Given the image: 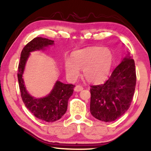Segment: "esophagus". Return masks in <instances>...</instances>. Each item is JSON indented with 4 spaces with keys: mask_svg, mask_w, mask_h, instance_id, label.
<instances>
[{
    "mask_svg": "<svg viewBox=\"0 0 151 151\" xmlns=\"http://www.w3.org/2000/svg\"><path fill=\"white\" fill-rule=\"evenodd\" d=\"M82 90H83V87L80 85H76L75 86V88H74V91L76 92L80 91H82Z\"/></svg>",
    "mask_w": 151,
    "mask_h": 151,
    "instance_id": "34e87169",
    "label": "esophagus"
}]
</instances>
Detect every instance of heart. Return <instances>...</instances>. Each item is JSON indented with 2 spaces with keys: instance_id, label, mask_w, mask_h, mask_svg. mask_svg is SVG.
Returning a JSON list of instances; mask_svg holds the SVG:
<instances>
[{
  "instance_id": "1",
  "label": "heart",
  "mask_w": 151,
  "mask_h": 151,
  "mask_svg": "<svg viewBox=\"0 0 151 151\" xmlns=\"http://www.w3.org/2000/svg\"><path fill=\"white\" fill-rule=\"evenodd\" d=\"M113 56L107 48L91 47L73 53L65 62L67 76L75 80L83 69V76L90 83H98L106 79L112 67Z\"/></svg>"
}]
</instances>
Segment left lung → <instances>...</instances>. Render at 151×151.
I'll return each instance as SVG.
<instances>
[{
    "label": "left lung",
    "mask_w": 151,
    "mask_h": 151,
    "mask_svg": "<svg viewBox=\"0 0 151 151\" xmlns=\"http://www.w3.org/2000/svg\"><path fill=\"white\" fill-rule=\"evenodd\" d=\"M135 85V61L128 53L104 84L91 86V115L106 122L118 119L131 106Z\"/></svg>",
    "instance_id": "1"
}]
</instances>
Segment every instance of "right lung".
<instances>
[{"instance_id":"add662e5","label":"right lung","mask_w":151,"mask_h":151,"mask_svg":"<svg viewBox=\"0 0 151 151\" xmlns=\"http://www.w3.org/2000/svg\"><path fill=\"white\" fill-rule=\"evenodd\" d=\"M53 42L49 39L36 37L28 42L22 50L18 70L20 96L24 105L35 117L48 122L58 120L65 115L67 110L68 101L73 94L75 85L57 81L48 96L42 98H35L27 91L22 73L30 52L44 49V47L53 45Z\"/></svg>"}]
</instances>
